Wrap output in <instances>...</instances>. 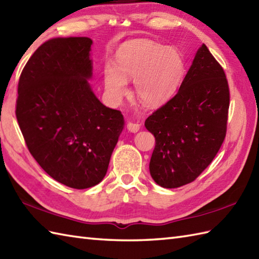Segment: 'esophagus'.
I'll return each mask as SVG.
<instances>
[{
    "label": "esophagus",
    "instance_id": "obj_1",
    "mask_svg": "<svg viewBox=\"0 0 259 259\" xmlns=\"http://www.w3.org/2000/svg\"><path fill=\"white\" fill-rule=\"evenodd\" d=\"M126 129H128L130 133H138L139 129H140V124L137 123V122H128L126 123Z\"/></svg>",
    "mask_w": 259,
    "mask_h": 259
}]
</instances>
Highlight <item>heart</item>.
I'll use <instances>...</instances> for the list:
<instances>
[{
  "instance_id": "heart-1",
  "label": "heart",
  "mask_w": 259,
  "mask_h": 259,
  "mask_svg": "<svg viewBox=\"0 0 259 259\" xmlns=\"http://www.w3.org/2000/svg\"><path fill=\"white\" fill-rule=\"evenodd\" d=\"M185 73L181 54L172 48L153 41H134L120 50L112 62L103 68L107 96L118 102L128 93V81L135 80L137 98L146 106L166 102L177 91Z\"/></svg>"
}]
</instances>
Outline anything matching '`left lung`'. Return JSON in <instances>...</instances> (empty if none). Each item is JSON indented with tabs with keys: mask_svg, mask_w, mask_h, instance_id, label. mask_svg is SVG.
Listing matches in <instances>:
<instances>
[{
	"mask_svg": "<svg viewBox=\"0 0 259 259\" xmlns=\"http://www.w3.org/2000/svg\"><path fill=\"white\" fill-rule=\"evenodd\" d=\"M228 109L226 75L202 45L177 95L145 122L156 139L149 163L156 184L178 188L210 164L226 136Z\"/></svg>",
	"mask_w": 259,
	"mask_h": 259,
	"instance_id": "1",
	"label": "left lung"
}]
</instances>
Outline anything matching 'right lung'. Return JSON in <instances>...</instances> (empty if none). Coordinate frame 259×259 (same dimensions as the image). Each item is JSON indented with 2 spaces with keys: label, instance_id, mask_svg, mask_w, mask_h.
<instances>
[{
  "label": "right lung",
  "instance_id": "obj_1",
  "mask_svg": "<svg viewBox=\"0 0 259 259\" xmlns=\"http://www.w3.org/2000/svg\"><path fill=\"white\" fill-rule=\"evenodd\" d=\"M92 40L51 38L22 71L16 119L27 149L45 171L65 186L85 189L107 174L124 126L119 110L92 91Z\"/></svg>",
  "mask_w": 259,
  "mask_h": 259
}]
</instances>
